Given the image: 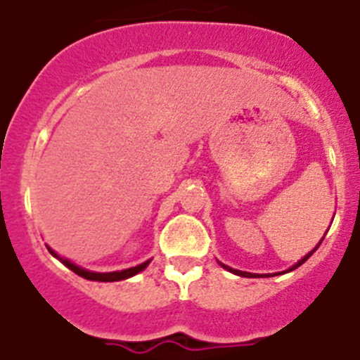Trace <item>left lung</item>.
Masks as SVG:
<instances>
[{"label": "left lung", "mask_w": 360, "mask_h": 360, "mask_svg": "<svg viewBox=\"0 0 360 360\" xmlns=\"http://www.w3.org/2000/svg\"><path fill=\"white\" fill-rule=\"evenodd\" d=\"M321 242H323V240H321ZM321 242H319V244H321ZM319 244H317L316 248H314V251H316V249L319 248ZM314 251H310L309 255H307V257H303V258H301V260L297 262V264H294L292 267L289 269V271H294V269H297V267H300L301 264H305V262L309 260L310 257H312V252H314ZM220 265H222V267H224L226 271H229V273H233V274H238V276H244V278H257V276H258V274H252V273H244V271H236V269H231V267H228V265H224V264H220ZM267 276H271V274H267Z\"/></svg>", "instance_id": "1"}]
</instances>
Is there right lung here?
I'll return each instance as SVG.
<instances>
[{"label": "right lung", "instance_id": "1", "mask_svg": "<svg viewBox=\"0 0 360 360\" xmlns=\"http://www.w3.org/2000/svg\"><path fill=\"white\" fill-rule=\"evenodd\" d=\"M48 251H50L55 258H59V260L63 262V264L66 265L68 269H71L73 273L79 274V276H82V278H86V280H91V281H120V280H127V278H131V276H134V274L141 273V271H143V269L148 265V262H150V260H147V262H143V264L136 265V267L125 269V271H115V273H93V271H86V269L79 267V265L71 264V262L66 260V258H60L59 255H57V252H55V251H51L50 248H48Z\"/></svg>", "mask_w": 360, "mask_h": 360}]
</instances>
